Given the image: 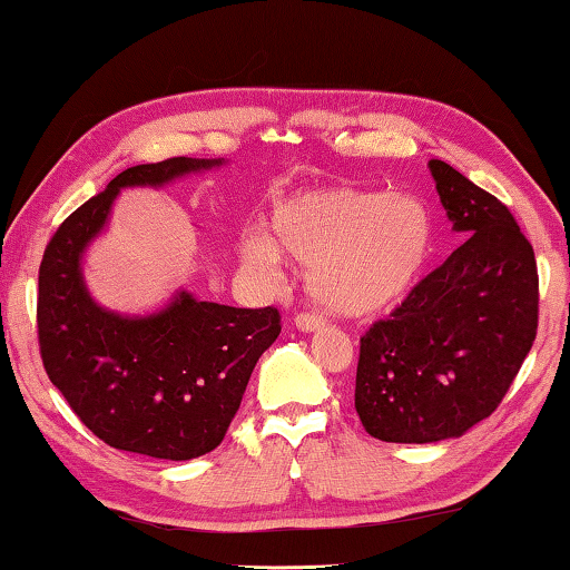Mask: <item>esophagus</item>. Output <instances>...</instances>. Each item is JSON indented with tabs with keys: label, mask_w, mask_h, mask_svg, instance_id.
<instances>
[{
	"label": "esophagus",
	"mask_w": 570,
	"mask_h": 570,
	"mask_svg": "<svg viewBox=\"0 0 570 570\" xmlns=\"http://www.w3.org/2000/svg\"><path fill=\"white\" fill-rule=\"evenodd\" d=\"M295 327H297V331H303V333H315V331H321V327H323V321L313 313H301L295 317Z\"/></svg>",
	"instance_id": "esophagus-1"
}]
</instances>
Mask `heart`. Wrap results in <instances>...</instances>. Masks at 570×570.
<instances>
[{
  "instance_id": "b5f03b06",
  "label": "heart",
  "mask_w": 570,
  "mask_h": 570,
  "mask_svg": "<svg viewBox=\"0 0 570 570\" xmlns=\"http://www.w3.org/2000/svg\"><path fill=\"white\" fill-rule=\"evenodd\" d=\"M269 237L249 233L243 263L275 273L279 255L307 269L313 301L327 313L365 317L407 293L433 245V219L415 197L321 187L277 203Z\"/></svg>"
}]
</instances>
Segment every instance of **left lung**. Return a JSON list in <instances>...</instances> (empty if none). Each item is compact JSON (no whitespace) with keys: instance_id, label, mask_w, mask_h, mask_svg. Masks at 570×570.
<instances>
[{"instance_id":"1","label":"left lung","mask_w":570,"mask_h":570,"mask_svg":"<svg viewBox=\"0 0 570 570\" xmlns=\"http://www.w3.org/2000/svg\"><path fill=\"white\" fill-rule=\"evenodd\" d=\"M465 243L361 337L355 411L385 443L463 435L501 405L538 331L533 247L501 199L428 163Z\"/></svg>"}]
</instances>
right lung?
Instances as JSON below:
<instances>
[{
	"mask_svg": "<svg viewBox=\"0 0 570 570\" xmlns=\"http://www.w3.org/2000/svg\"><path fill=\"white\" fill-rule=\"evenodd\" d=\"M223 165L169 157L119 173L77 207L39 265L37 335L49 381L99 441L117 451L189 461L223 443L249 375L279 335L277 307H229L177 293L165 311L119 315L87 293L82 253L122 187H163Z\"/></svg>",
	"mask_w": 570,
	"mask_h": 570,
	"instance_id": "add662e5",
	"label": "right lung"
}]
</instances>
